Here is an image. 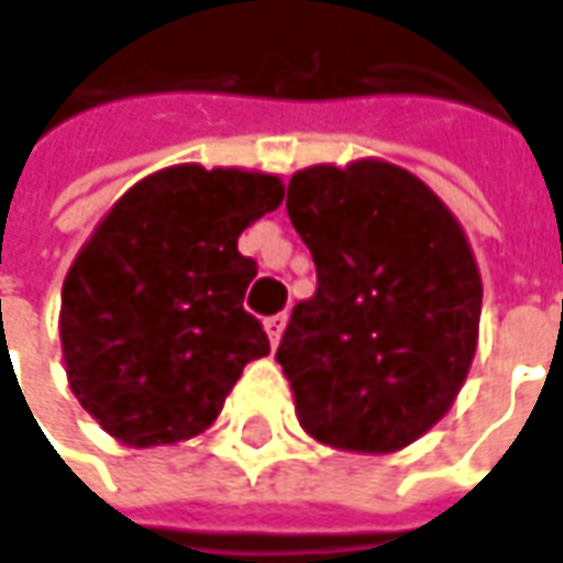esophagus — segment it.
Here are the masks:
<instances>
[{
	"instance_id": "1",
	"label": "esophagus",
	"mask_w": 563,
	"mask_h": 563,
	"mask_svg": "<svg viewBox=\"0 0 563 563\" xmlns=\"http://www.w3.org/2000/svg\"><path fill=\"white\" fill-rule=\"evenodd\" d=\"M264 329H267V334H271V344H280L283 338V329H286V316H271L267 322H264Z\"/></svg>"
}]
</instances>
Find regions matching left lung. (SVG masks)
<instances>
[{
	"mask_svg": "<svg viewBox=\"0 0 563 563\" xmlns=\"http://www.w3.org/2000/svg\"><path fill=\"white\" fill-rule=\"evenodd\" d=\"M286 212L316 261L277 361L309 438L393 454L454 406L477 354L484 283L454 212L377 157L296 170Z\"/></svg>",
	"mask_w": 563,
	"mask_h": 563,
	"instance_id": "1",
	"label": "left lung"
}]
</instances>
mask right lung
Listing matches in <instances>:
<instances>
[{"label":"right lung","instance_id":"obj_1","mask_svg":"<svg viewBox=\"0 0 563 563\" xmlns=\"http://www.w3.org/2000/svg\"><path fill=\"white\" fill-rule=\"evenodd\" d=\"M283 202V179L177 164L137 179L79 247L60 347L79 406L129 448L177 444L222 412L271 341L244 312L257 264L238 238Z\"/></svg>","mask_w":563,"mask_h":563}]
</instances>
